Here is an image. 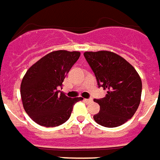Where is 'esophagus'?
Instances as JSON below:
<instances>
[{"instance_id": "obj_1", "label": "esophagus", "mask_w": 160, "mask_h": 160, "mask_svg": "<svg viewBox=\"0 0 160 160\" xmlns=\"http://www.w3.org/2000/svg\"><path fill=\"white\" fill-rule=\"evenodd\" d=\"M85 102H92V99H84Z\"/></svg>"}]
</instances>
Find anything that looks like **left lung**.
I'll return each instance as SVG.
<instances>
[{"label": "left lung", "instance_id": "1", "mask_svg": "<svg viewBox=\"0 0 160 160\" xmlns=\"http://www.w3.org/2000/svg\"><path fill=\"white\" fill-rule=\"evenodd\" d=\"M85 59L99 86L107 90L102 99H94L100 112L94 120L106 128L121 126L132 118L141 101L142 80L131 64L111 51L85 52Z\"/></svg>", "mask_w": 160, "mask_h": 160}]
</instances>
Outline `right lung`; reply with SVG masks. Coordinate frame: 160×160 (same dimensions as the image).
Listing matches in <instances>:
<instances>
[{"label": "right lung", "instance_id": "add662e5", "mask_svg": "<svg viewBox=\"0 0 160 160\" xmlns=\"http://www.w3.org/2000/svg\"><path fill=\"white\" fill-rule=\"evenodd\" d=\"M80 56L78 51H53L32 64L23 76L20 89L23 108L40 126L63 124L71 115L74 105L83 100L68 97L58 90Z\"/></svg>", "mask_w": 160, "mask_h": 160}]
</instances>
